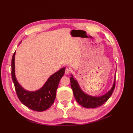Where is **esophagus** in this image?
<instances>
[{"label":"esophagus","mask_w":133,"mask_h":133,"mask_svg":"<svg viewBox=\"0 0 133 133\" xmlns=\"http://www.w3.org/2000/svg\"><path fill=\"white\" fill-rule=\"evenodd\" d=\"M70 68H66V69H65V74L67 75V74H69V73H70Z\"/></svg>","instance_id":"1"}]
</instances>
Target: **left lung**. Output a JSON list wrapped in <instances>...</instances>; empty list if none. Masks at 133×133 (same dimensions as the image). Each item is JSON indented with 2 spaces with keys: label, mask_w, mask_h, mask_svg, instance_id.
<instances>
[{
  "label": "left lung",
  "mask_w": 133,
  "mask_h": 133,
  "mask_svg": "<svg viewBox=\"0 0 133 133\" xmlns=\"http://www.w3.org/2000/svg\"><path fill=\"white\" fill-rule=\"evenodd\" d=\"M70 84L71 88L73 91L74 96L80 105L86 108H95L102 105L109 98L115 87V78L114 82L111 89L105 94L99 96H93L86 94L80 88L78 82L76 81L73 76L71 75Z\"/></svg>",
  "instance_id": "1"
}]
</instances>
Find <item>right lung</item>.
<instances>
[{
    "mask_svg": "<svg viewBox=\"0 0 133 133\" xmlns=\"http://www.w3.org/2000/svg\"><path fill=\"white\" fill-rule=\"evenodd\" d=\"M15 55L11 59V78L19 99L24 105L37 111H43L53 104L60 80L65 73V68H63L51 75L44 85L38 90L30 91L20 85L15 74Z\"/></svg>",
    "mask_w": 133,
    "mask_h": 133,
    "instance_id": "obj_1",
    "label": "right lung"
}]
</instances>
